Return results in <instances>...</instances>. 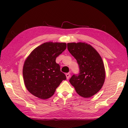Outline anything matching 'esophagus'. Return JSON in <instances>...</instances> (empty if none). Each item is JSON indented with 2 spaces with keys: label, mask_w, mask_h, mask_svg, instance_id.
Here are the masks:
<instances>
[{
  "label": "esophagus",
  "mask_w": 128,
  "mask_h": 128,
  "mask_svg": "<svg viewBox=\"0 0 128 128\" xmlns=\"http://www.w3.org/2000/svg\"><path fill=\"white\" fill-rule=\"evenodd\" d=\"M66 77L67 79H69V78L70 77V74L69 73H67V74H66Z\"/></svg>",
  "instance_id": "esophagus-1"
}]
</instances>
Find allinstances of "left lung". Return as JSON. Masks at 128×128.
Segmentation results:
<instances>
[{"mask_svg":"<svg viewBox=\"0 0 128 128\" xmlns=\"http://www.w3.org/2000/svg\"><path fill=\"white\" fill-rule=\"evenodd\" d=\"M68 50L76 60L79 74L73 75L70 84L80 96L88 98L97 94L104 82L106 73L99 53L88 43H68Z\"/></svg>","mask_w":128,"mask_h":128,"instance_id":"8db88e82","label":"left lung"}]
</instances>
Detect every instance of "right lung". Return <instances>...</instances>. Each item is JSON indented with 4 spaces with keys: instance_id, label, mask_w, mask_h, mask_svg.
<instances>
[{
    "instance_id": "obj_1",
    "label": "right lung",
    "mask_w": 128,
    "mask_h": 128,
    "mask_svg": "<svg viewBox=\"0 0 128 128\" xmlns=\"http://www.w3.org/2000/svg\"><path fill=\"white\" fill-rule=\"evenodd\" d=\"M66 48V43L46 42L39 46L26 58L23 77L26 88L39 98L46 100L54 94L56 88L66 80L56 58Z\"/></svg>"
}]
</instances>
